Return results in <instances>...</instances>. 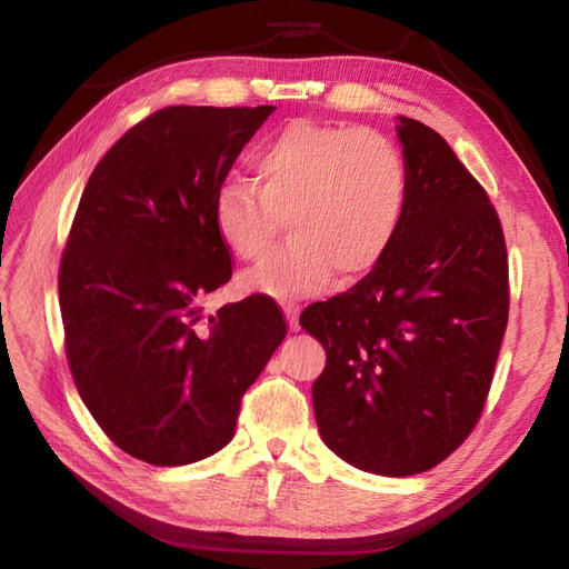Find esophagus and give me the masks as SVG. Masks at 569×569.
Returning a JSON list of instances; mask_svg holds the SVG:
<instances>
[{
	"mask_svg": "<svg viewBox=\"0 0 569 569\" xmlns=\"http://www.w3.org/2000/svg\"><path fill=\"white\" fill-rule=\"evenodd\" d=\"M284 313H287L289 327L297 332V330H299V306H297V303H287V306H284Z\"/></svg>",
	"mask_w": 569,
	"mask_h": 569,
	"instance_id": "esophagus-1",
	"label": "esophagus"
}]
</instances>
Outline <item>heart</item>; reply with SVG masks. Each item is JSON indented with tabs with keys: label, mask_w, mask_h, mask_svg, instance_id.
Listing matches in <instances>:
<instances>
[{
	"label": "heart",
	"mask_w": 569,
	"mask_h": 569,
	"mask_svg": "<svg viewBox=\"0 0 569 569\" xmlns=\"http://www.w3.org/2000/svg\"><path fill=\"white\" fill-rule=\"evenodd\" d=\"M253 182L222 180L213 230L237 258H256L287 216L289 239L249 268L239 284L272 299L318 295L335 270H372L399 234L410 199L403 153L368 128L291 120L256 149Z\"/></svg>",
	"instance_id": "b5f03b06"
}]
</instances>
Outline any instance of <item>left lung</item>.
Masks as SVG:
<instances>
[{"instance_id":"8db88e82","label":"left lung","mask_w":569,"mask_h":569,"mask_svg":"<svg viewBox=\"0 0 569 569\" xmlns=\"http://www.w3.org/2000/svg\"><path fill=\"white\" fill-rule=\"evenodd\" d=\"M403 226L363 280L299 322L327 353L313 382L322 441L353 468H435L485 410L508 325V251L485 187L443 137L399 118Z\"/></svg>"}]
</instances>
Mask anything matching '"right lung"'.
I'll return each instance as SVG.
<instances>
[{
	"label": "right lung",
	"instance_id": "right-lung-1",
	"mask_svg": "<svg viewBox=\"0 0 569 569\" xmlns=\"http://www.w3.org/2000/svg\"><path fill=\"white\" fill-rule=\"evenodd\" d=\"M274 107H166L132 126L84 184L59 268L66 358L104 435L149 465L209 458L287 337L251 295L203 318L232 278L213 197Z\"/></svg>",
	"mask_w": 569,
	"mask_h": 569
}]
</instances>
